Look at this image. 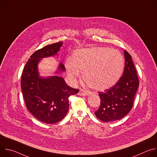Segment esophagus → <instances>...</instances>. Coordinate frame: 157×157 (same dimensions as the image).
Returning <instances> with one entry per match:
<instances>
[{
    "label": "esophagus",
    "instance_id": "34e87169",
    "mask_svg": "<svg viewBox=\"0 0 157 157\" xmlns=\"http://www.w3.org/2000/svg\"><path fill=\"white\" fill-rule=\"evenodd\" d=\"M79 94L80 96H89V94H91V93L85 91L84 89H81V91L79 93Z\"/></svg>",
    "mask_w": 157,
    "mask_h": 157
}]
</instances>
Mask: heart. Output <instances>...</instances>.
<instances>
[{
  "mask_svg": "<svg viewBox=\"0 0 157 157\" xmlns=\"http://www.w3.org/2000/svg\"><path fill=\"white\" fill-rule=\"evenodd\" d=\"M65 68L72 79L79 77L80 71L88 86L102 91L115 85L122 76L124 59L118 50L106 47H93L75 51L68 59Z\"/></svg>",
  "mask_w": 157,
  "mask_h": 157,
  "instance_id": "b5f03b06",
  "label": "heart"
}]
</instances>
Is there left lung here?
Masks as SVG:
<instances>
[{
	"instance_id": "8db88e82",
	"label": "left lung",
	"mask_w": 157,
	"mask_h": 157,
	"mask_svg": "<svg viewBox=\"0 0 157 157\" xmlns=\"http://www.w3.org/2000/svg\"><path fill=\"white\" fill-rule=\"evenodd\" d=\"M125 68L118 82L104 92H99L101 105L95 112L101 121L108 122L124 117L132 108L139 81L132 56L124 50Z\"/></svg>"
}]
</instances>
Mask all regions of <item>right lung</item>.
<instances>
[{
	"label": "right lung",
	"mask_w": 157,
	"mask_h": 157,
	"mask_svg": "<svg viewBox=\"0 0 157 157\" xmlns=\"http://www.w3.org/2000/svg\"><path fill=\"white\" fill-rule=\"evenodd\" d=\"M62 45V41L53 43L33 53L21 78V91L27 109L37 119L47 124L61 121L68 111V98L79 92V89L67 85L61 77H40L38 63L43 58L57 55ZM64 70V66L60 63L56 73Z\"/></svg>",
	"instance_id": "obj_1"
}]
</instances>
